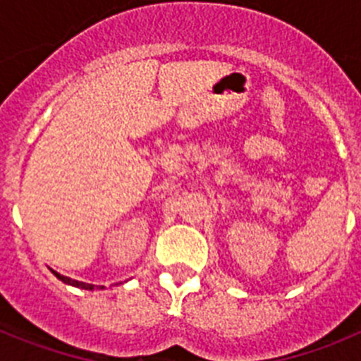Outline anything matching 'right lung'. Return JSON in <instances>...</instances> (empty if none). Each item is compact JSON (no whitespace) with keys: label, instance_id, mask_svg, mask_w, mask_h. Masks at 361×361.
Returning a JSON list of instances; mask_svg holds the SVG:
<instances>
[{"label":"right lung","instance_id":"obj_1","mask_svg":"<svg viewBox=\"0 0 361 361\" xmlns=\"http://www.w3.org/2000/svg\"><path fill=\"white\" fill-rule=\"evenodd\" d=\"M54 275L61 280L63 283H68V286H73V288H81V289H86V291H94V288H95V286H92V283L79 282V280H72V279H68V276L59 275V273H56V271H54ZM97 289H104V286H97Z\"/></svg>","mask_w":361,"mask_h":361}]
</instances>
